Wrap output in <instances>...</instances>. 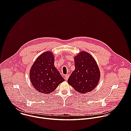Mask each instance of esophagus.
Wrapping results in <instances>:
<instances>
[{
  "instance_id": "esophagus-1",
  "label": "esophagus",
  "mask_w": 131,
  "mask_h": 131,
  "mask_svg": "<svg viewBox=\"0 0 131 131\" xmlns=\"http://www.w3.org/2000/svg\"><path fill=\"white\" fill-rule=\"evenodd\" d=\"M69 74H66V75H65V80H67L68 79V78H69Z\"/></svg>"
}]
</instances>
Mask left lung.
Returning <instances> with one entry per match:
<instances>
[{
  "label": "left lung",
  "instance_id": "8db88e82",
  "mask_svg": "<svg viewBox=\"0 0 131 131\" xmlns=\"http://www.w3.org/2000/svg\"><path fill=\"white\" fill-rule=\"evenodd\" d=\"M74 66L68 83L81 94L91 92L100 79V71L94 59L88 52H81L74 57Z\"/></svg>",
  "mask_w": 131,
  "mask_h": 131
}]
</instances>
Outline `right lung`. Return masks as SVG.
<instances>
[{"label": "right lung", "instance_id": "obj_1", "mask_svg": "<svg viewBox=\"0 0 131 131\" xmlns=\"http://www.w3.org/2000/svg\"><path fill=\"white\" fill-rule=\"evenodd\" d=\"M52 52L47 51L37 58L30 70V79L35 90L43 94H49L65 81L54 65Z\"/></svg>", "mask_w": 131, "mask_h": 131}]
</instances>
